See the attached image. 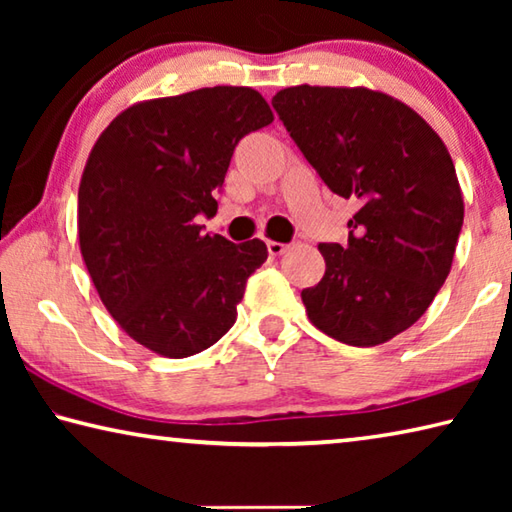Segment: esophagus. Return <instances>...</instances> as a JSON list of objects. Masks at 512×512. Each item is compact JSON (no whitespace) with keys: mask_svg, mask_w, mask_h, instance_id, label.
Wrapping results in <instances>:
<instances>
[{"mask_svg":"<svg viewBox=\"0 0 512 512\" xmlns=\"http://www.w3.org/2000/svg\"><path fill=\"white\" fill-rule=\"evenodd\" d=\"M266 248H268V253H271L273 257H280V255H284L289 250V246L287 244H280V241H266Z\"/></svg>","mask_w":512,"mask_h":512,"instance_id":"esophagus-1","label":"esophagus"}]
</instances>
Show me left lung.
Segmentation results:
<instances>
[{
    "label": "left lung",
    "mask_w": 512,
    "mask_h": 512,
    "mask_svg": "<svg viewBox=\"0 0 512 512\" xmlns=\"http://www.w3.org/2000/svg\"><path fill=\"white\" fill-rule=\"evenodd\" d=\"M273 108L325 185L359 203L348 246H318L325 275L300 293L309 320L357 348L391 341L454 262L465 207L452 155L413 108L363 85H293Z\"/></svg>",
    "instance_id": "1"
}]
</instances>
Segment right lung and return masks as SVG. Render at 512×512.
<instances>
[{
  "instance_id": "obj_1",
  "label": "right lung",
  "mask_w": 512,
  "mask_h": 512,
  "mask_svg": "<svg viewBox=\"0 0 512 512\" xmlns=\"http://www.w3.org/2000/svg\"><path fill=\"white\" fill-rule=\"evenodd\" d=\"M273 121L253 88L216 85L121 110L94 142L79 185V246L99 298L151 352L185 359L237 320L262 239L203 235L235 146Z\"/></svg>"
}]
</instances>
